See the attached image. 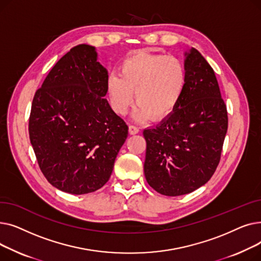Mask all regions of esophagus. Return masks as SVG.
Masks as SVG:
<instances>
[{
	"label": "esophagus",
	"mask_w": 261,
	"mask_h": 261,
	"mask_svg": "<svg viewBox=\"0 0 261 261\" xmlns=\"http://www.w3.org/2000/svg\"><path fill=\"white\" fill-rule=\"evenodd\" d=\"M139 131H140V129H139L138 127H136V126H133V125H130V126H129V133H130L131 135L138 134Z\"/></svg>",
	"instance_id": "obj_1"
}]
</instances>
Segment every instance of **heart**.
Here are the masks:
<instances>
[{
	"label": "heart",
	"instance_id": "1",
	"mask_svg": "<svg viewBox=\"0 0 261 261\" xmlns=\"http://www.w3.org/2000/svg\"><path fill=\"white\" fill-rule=\"evenodd\" d=\"M187 81L186 68L173 56L138 51L128 56L119 66V75L108 78L110 105L118 115H125L133 102L135 120L150 116L154 120L167 117L179 103Z\"/></svg>",
	"mask_w": 261,
	"mask_h": 261
}]
</instances>
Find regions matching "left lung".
<instances>
[{
  "instance_id": "obj_1",
  "label": "left lung",
  "mask_w": 261,
  "mask_h": 261,
  "mask_svg": "<svg viewBox=\"0 0 261 261\" xmlns=\"http://www.w3.org/2000/svg\"><path fill=\"white\" fill-rule=\"evenodd\" d=\"M184 56L187 81L179 103L156 127L143 132L146 180L169 197L193 193L208 182L227 131L226 106L212 66L194 47Z\"/></svg>"
}]
</instances>
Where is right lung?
Wrapping results in <instances>:
<instances>
[{"instance_id": "1", "label": "right lung", "mask_w": 261, "mask_h": 261, "mask_svg": "<svg viewBox=\"0 0 261 261\" xmlns=\"http://www.w3.org/2000/svg\"><path fill=\"white\" fill-rule=\"evenodd\" d=\"M108 71L94 46L71 48L36 92L30 139L46 180L57 189L85 195L110 179L128 126L103 98Z\"/></svg>"}]
</instances>
